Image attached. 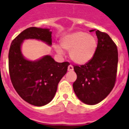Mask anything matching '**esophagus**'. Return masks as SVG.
Here are the masks:
<instances>
[{"instance_id": "34e87169", "label": "esophagus", "mask_w": 129, "mask_h": 129, "mask_svg": "<svg viewBox=\"0 0 129 129\" xmlns=\"http://www.w3.org/2000/svg\"><path fill=\"white\" fill-rule=\"evenodd\" d=\"M74 70V68H73V66H72V65H69L68 66V71H72Z\"/></svg>"}]
</instances>
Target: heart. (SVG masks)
Returning a JSON list of instances; mask_svg holds the SVG:
<instances>
[{"instance_id":"heart-1","label":"heart","mask_w":129,"mask_h":129,"mask_svg":"<svg viewBox=\"0 0 129 129\" xmlns=\"http://www.w3.org/2000/svg\"><path fill=\"white\" fill-rule=\"evenodd\" d=\"M61 46L65 50H70V57L73 61L83 64L93 58L98 42L93 35H88L84 31H76L62 38ZM56 50L59 54H62L59 48H56Z\"/></svg>"}]
</instances>
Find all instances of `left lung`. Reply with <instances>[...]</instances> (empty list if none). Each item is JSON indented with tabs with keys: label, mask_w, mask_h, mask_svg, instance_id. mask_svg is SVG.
I'll list each match as a JSON object with an SVG mask.
<instances>
[{
	"label": "left lung",
	"mask_w": 129,
	"mask_h": 129,
	"mask_svg": "<svg viewBox=\"0 0 129 129\" xmlns=\"http://www.w3.org/2000/svg\"><path fill=\"white\" fill-rule=\"evenodd\" d=\"M96 30L98 46L96 53L84 65H74L77 80L73 89L79 100L87 105H96L108 96L116 81L118 52L109 35Z\"/></svg>",
	"instance_id": "obj_1"
}]
</instances>
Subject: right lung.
Segmentation results:
<instances>
[{
    "label": "right lung",
    "mask_w": 129,
    "mask_h": 129,
    "mask_svg": "<svg viewBox=\"0 0 129 129\" xmlns=\"http://www.w3.org/2000/svg\"><path fill=\"white\" fill-rule=\"evenodd\" d=\"M51 34L47 28H26L14 39L9 51V71L14 89L24 101L38 107L45 105L54 98L70 63H58L49 55L30 61L22 57L20 46L25 39L40 40L51 45Z\"/></svg>",
    "instance_id": "obj_1"
}]
</instances>
